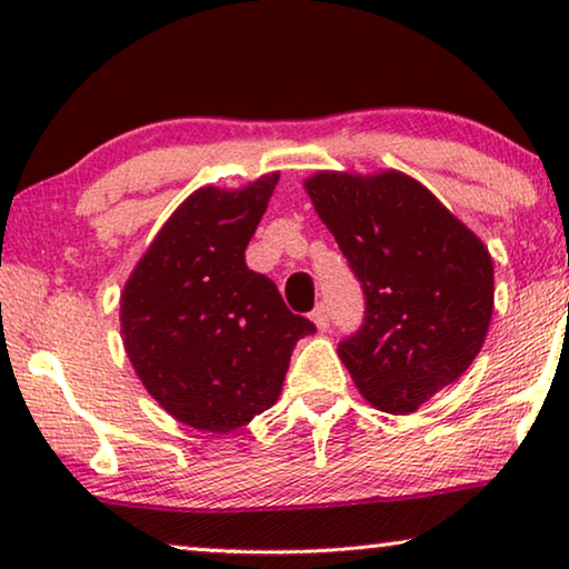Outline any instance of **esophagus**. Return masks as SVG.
<instances>
[{"mask_svg":"<svg viewBox=\"0 0 569 569\" xmlns=\"http://www.w3.org/2000/svg\"><path fill=\"white\" fill-rule=\"evenodd\" d=\"M310 318H313V323L321 331L329 329V308H326V302H318V306L313 308V313H310Z\"/></svg>","mask_w":569,"mask_h":569,"instance_id":"34e87169","label":"esophagus"}]
</instances>
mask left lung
<instances>
[{"instance_id": "left-lung-1", "label": "left lung", "mask_w": 569, "mask_h": 569, "mask_svg": "<svg viewBox=\"0 0 569 569\" xmlns=\"http://www.w3.org/2000/svg\"><path fill=\"white\" fill-rule=\"evenodd\" d=\"M316 212L365 295L339 357L372 407L409 415L461 378L485 345L495 269L485 243L422 183L396 173H318Z\"/></svg>"}]
</instances>
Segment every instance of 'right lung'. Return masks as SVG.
<instances>
[{
    "instance_id": "add662e5",
    "label": "right lung",
    "mask_w": 569,
    "mask_h": 569,
    "mask_svg": "<svg viewBox=\"0 0 569 569\" xmlns=\"http://www.w3.org/2000/svg\"><path fill=\"white\" fill-rule=\"evenodd\" d=\"M277 181L191 193L123 287L129 360L152 399L193 430L232 432L274 407L295 345L316 331L246 263Z\"/></svg>"
}]
</instances>
